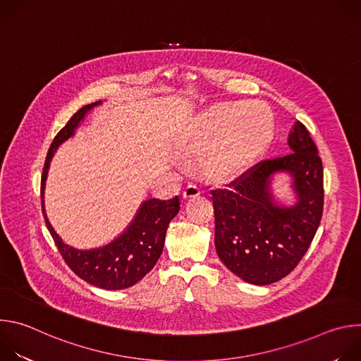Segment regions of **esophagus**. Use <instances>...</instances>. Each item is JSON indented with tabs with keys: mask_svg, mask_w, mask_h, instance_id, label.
Instances as JSON below:
<instances>
[{
	"mask_svg": "<svg viewBox=\"0 0 361 361\" xmlns=\"http://www.w3.org/2000/svg\"><path fill=\"white\" fill-rule=\"evenodd\" d=\"M198 195H200V188L197 185H194V184L187 185L184 192H183V198L184 200H191V198H195Z\"/></svg>",
	"mask_w": 361,
	"mask_h": 361,
	"instance_id": "esophagus-1",
	"label": "esophagus"
}]
</instances>
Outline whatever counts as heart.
<instances>
[{"label": "heart", "mask_w": 361, "mask_h": 361, "mask_svg": "<svg viewBox=\"0 0 361 361\" xmlns=\"http://www.w3.org/2000/svg\"><path fill=\"white\" fill-rule=\"evenodd\" d=\"M273 116L262 102H219L195 118L184 145L187 156L205 152L202 177L230 184L247 174L273 141Z\"/></svg>", "instance_id": "1"}]
</instances>
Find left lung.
I'll return each instance as SVG.
<instances>
[{
    "instance_id": "8db88e82",
    "label": "left lung",
    "mask_w": 361,
    "mask_h": 361,
    "mask_svg": "<svg viewBox=\"0 0 361 361\" xmlns=\"http://www.w3.org/2000/svg\"><path fill=\"white\" fill-rule=\"evenodd\" d=\"M290 152L255 164L247 174L213 190L216 250L241 280L267 286L291 273L310 247L323 214V164L304 124L288 134ZM288 173L296 195L293 206L277 203L272 180Z\"/></svg>"
}]
</instances>
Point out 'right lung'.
Here are the masks:
<instances>
[{
	"instance_id": "obj_1",
	"label": "right lung",
	"mask_w": 361,
	"mask_h": 361,
	"mask_svg": "<svg viewBox=\"0 0 361 361\" xmlns=\"http://www.w3.org/2000/svg\"><path fill=\"white\" fill-rule=\"evenodd\" d=\"M101 102L95 101L78 110L51 144L41 177L42 214L64 262L78 277L99 288L123 290L138 283L159 262L169 224L180 210L178 197L176 195L167 201L159 198L142 201L133 221L117 238L106 245L88 250L75 248L64 243L48 221L44 209V188L51 159L54 157L57 148L75 134L85 116Z\"/></svg>"
}]
</instances>
